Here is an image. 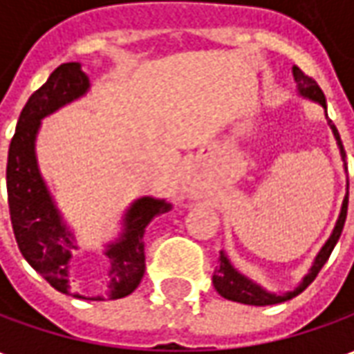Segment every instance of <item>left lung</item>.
<instances>
[{
    "label": "left lung",
    "mask_w": 354,
    "mask_h": 354,
    "mask_svg": "<svg viewBox=\"0 0 354 354\" xmlns=\"http://www.w3.org/2000/svg\"><path fill=\"white\" fill-rule=\"evenodd\" d=\"M292 75H294V81H296V91L301 98H307V100L317 102L319 106L324 108V113H326V98H324V93L320 91V87L317 85V81L311 80L309 75H305L297 66H292ZM328 127L332 129V134H334L335 144L339 147V155H342L343 169L347 170V162H345V149H343L342 138H339V132L335 129V124L330 121V117L326 113ZM347 203H349V180H347V193L343 197L342 210H339V216L335 220V225L328 241L322 245V248L319 250V254L315 256V261H313L309 273L305 274L301 282L297 284L294 290H288V292H271V290L263 288L261 284H258L252 279H248L246 274H243L239 269H235V266L231 263L227 254L220 252V258H218V266L214 269V274H212V282H214V288L218 290V294L230 301H237V304L245 305H274L282 304V301H288L292 297H296L297 294H301L313 281L315 277L319 274V271L322 269V266L326 263V260L330 258V254L334 250L335 243L339 241V235L343 231V223H345V218H347Z\"/></svg>",
    "instance_id": "obj_1"
}]
</instances>
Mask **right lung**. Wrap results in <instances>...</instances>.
Wrapping results in <instances>:
<instances>
[{
	"label": "right lung",
	"mask_w": 354,
	"mask_h": 354,
	"mask_svg": "<svg viewBox=\"0 0 354 354\" xmlns=\"http://www.w3.org/2000/svg\"><path fill=\"white\" fill-rule=\"evenodd\" d=\"M88 88L91 81L80 62L58 66L49 80L28 98L7 157L9 212L20 252L53 288L73 297H83L70 288V260L80 245L39 170L35 140L45 117L83 98ZM170 208L172 205L167 199L147 195L132 201L121 218L117 237L104 245L109 261L106 296L83 299H119L138 288L146 271L144 233L147 223Z\"/></svg>",
	"instance_id": "obj_1"
}]
</instances>
